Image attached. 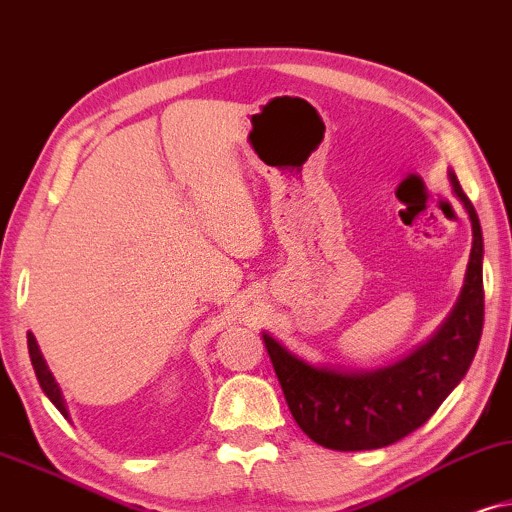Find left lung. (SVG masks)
Returning <instances> with one entry per match:
<instances>
[{
    "label": "left lung",
    "instance_id": "left-lung-1",
    "mask_svg": "<svg viewBox=\"0 0 512 512\" xmlns=\"http://www.w3.org/2000/svg\"><path fill=\"white\" fill-rule=\"evenodd\" d=\"M449 182L470 217L473 248L459 302L426 344L379 370L342 372L306 363L267 332L262 335L292 417L318 445L360 452L403 440L433 417L473 363L485 323V248L478 213L454 170Z\"/></svg>",
    "mask_w": 512,
    "mask_h": 512
}]
</instances>
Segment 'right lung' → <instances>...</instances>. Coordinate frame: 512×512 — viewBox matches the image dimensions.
Returning a JSON list of instances; mask_svg holds the SVG:
<instances>
[{"label": "right lung", "instance_id": "1", "mask_svg": "<svg viewBox=\"0 0 512 512\" xmlns=\"http://www.w3.org/2000/svg\"><path fill=\"white\" fill-rule=\"evenodd\" d=\"M27 351H30V360H32L34 374H37V381H39V386H42V391L46 393V398H49L51 403L58 407L63 417H70V414H67V407H65L63 391H60L58 381L53 379L49 365H46V360L42 356V351H39L37 339H34L32 332H27Z\"/></svg>", "mask_w": 512, "mask_h": 512}]
</instances>
